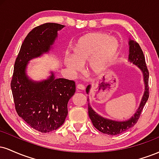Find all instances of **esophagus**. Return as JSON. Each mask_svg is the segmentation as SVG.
Listing matches in <instances>:
<instances>
[{"label":"esophagus","mask_w":159,"mask_h":159,"mask_svg":"<svg viewBox=\"0 0 159 159\" xmlns=\"http://www.w3.org/2000/svg\"><path fill=\"white\" fill-rule=\"evenodd\" d=\"M84 86L82 84H77V89H78V90H84Z\"/></svg>","instance_id":"1"}]
</instances>
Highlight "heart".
Listing matches in <instances>:
<instances>
[{
    "mask_svg": "<svg viewBox=\"0 0 159 159\" xmlns=\"http://www.w3.org/2000/svg\"><path fill=\"white\" fill-rule=\"evenodd\" d=\"M119 50L120 43L116 38L107 33H90L81 36L75 43L72 57L66 58L65 64L71 72L76 73L93 56L88 69L93 74L97 75L113 62Z\"/></svg>",
    "mask_w": 159,
    "mask_h": 159,
    "instance_id": "b5f03b06",
    "label": "heart"
}]
</instances>
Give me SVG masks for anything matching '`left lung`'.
Returning a JSON list of instances; mask_svg holds the SVG:
<instances>
[{
    "label": "left lung",
    "instance_id": "obj_1",
    "mask_svg": "<svg viewBox=\"0 0 159 159\" xmlns=\"http://www.w3.org/2000/svg\"><path fill=\"white\" fill-rule=\"evenodd\" d=\"M129 60L131 63L137 66L141 70L143 75V81L145 84V91L140 102V106L137 110L134 116H132L127 121H115L104 118L99 116L93 110L89 103V98H87L88 102V114L90 116L93 125L96 129L104 134H109V135H116L121 134L129 129L134 126L137 123L138 119L140 118L141 111L143 110L144 105L148 100L149 98V71L147 69V64L145 61V57L143 52L138 43L134 42V40H129ZM90 89V85L87 86L86 89L87 93H89Z\"/></svg>",
    "mask_w": 159,
    "mask_h": 159
}]
</instances>
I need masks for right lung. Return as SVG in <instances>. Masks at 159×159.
I'll return each instance as SVG.
<instances>
[{"label":"right lung","instance_id":"obj_1","mask_svg":"<svg viewBox=\"0 0 159 159\" xmlns=\"http://www.w3.org/2000/svg\"><path fill=\"white\" fill-rule=\"evenodd\" d=\"M64 25L45 23L27 34L16 57L11 81L16 111L30 127L40 132L56 130L64 123L68 114L67 104L75 92L74 81L56 78L35 82L26 75L30 60L50 50Z\"/></svg>","mask_w":159,"mask_h":159}]
</instances>
